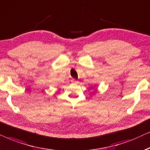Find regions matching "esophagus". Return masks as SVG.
<instances>
[{
	"label": "esophagus",
	"mask_w": 150,
	"mask_h": 150,
	"mask_svg": "<svg viewBox=\"0 0 150 150\" xmlns=\"http://www.w3.org/2000/svg\"><path fill=\"white\" fill-rule=\"evenodd\" d=\"M72 83H77V81L76 80V79H72Z\"/></svg>",
	"instance_id": "34e87169"
}]
</instances>
